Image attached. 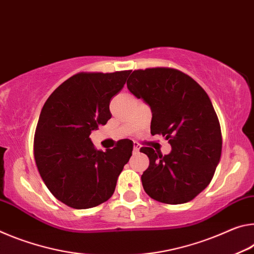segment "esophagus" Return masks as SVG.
Returning <instances> with one entry per match:
<instances>
[{"mask_svg":"<svg viewBox=\"0 0 254 254\" xmlns=\"http://www.w3.org/2000/svg\"><path fill=\"white\" fill-rule=\"evenodd\" d=\"M132 151H134L135 154H136V153H138V151H139V144L138 143L134 142V149H132Z\"/></svg>","mask_w":254,"mask_h":254,"instance_id":"34e87169","label":"esophagus"}]
</instances>
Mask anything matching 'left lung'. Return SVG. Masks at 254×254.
Returning <instances> with one entry per match:
<instances>
[{"label": "left lung", "mask_w": 254, "mask_h": 254, "mask_svg": "<svg viewBox=\"0 0 254 254\" xmlns=\"http://www.w3.org/2000/svg\"><path fill=\"white\" fill-rule=\"evenodd\" d=\"M127 88L151 107V134L164 136L172 147L168 155L139 149L149 159L142 174L145 192L170 205L192 200L210 184L222 154L221 125L209 97L171 67L136 69Z\"/></svg>", "instance_id": "obj_1"}]
</instances>
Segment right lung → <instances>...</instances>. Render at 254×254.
Returning <instances> with one entry per match:
<instances>
[{
	"instance_id": "obj_1",
	"label": "right lung",
	"mask_w": 254,
	"mask_h": 254,
	"mask_svg": "<svg viewBox=\"0 0 254 254\" xmlns=\"http://www.w3.org/2000/svg\"><path fill=\"white\" fill-rule=\"evenodd\" d=\"M131 70L80 72L58 86L40 112L33 155L46 187L75 209L107 201L129 161L132 142L122 139L106 152L94 147L91 131L111 118L110 100Z\"/></svg>"
}]
</instances>
